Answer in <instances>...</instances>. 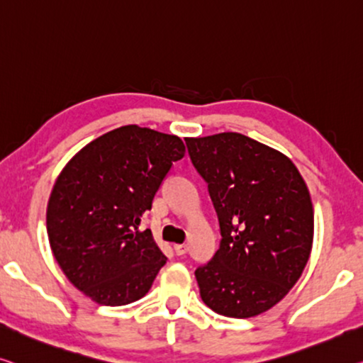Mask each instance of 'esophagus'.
<instances>
[{
    "label": "esophagus",
    "mask_w": 363,
    "mask_h": 363,
    "mask_svg": "<svg viewBox=\"0 0 363 363\" xmlns=\"http://www.w3.org/2000/svg\"><path fill=\"white\" fill-rule=\"evenodd\" d=\"M174 250H175V253L178 256H182V255H185L188 252V245L186 243H177V245H174Z\"/></svg>",
    "instance_id": "obj_1"
}]
</instances>
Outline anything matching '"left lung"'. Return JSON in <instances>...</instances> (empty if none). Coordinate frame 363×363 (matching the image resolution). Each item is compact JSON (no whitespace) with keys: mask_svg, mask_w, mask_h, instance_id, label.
<instances>
[{"mask_svg":"<svg viewBox=\"0 0 363 363\" xmlns=\"http://www.w3.org/2000/svg\"><path fill=\"white\" fill-rule=\"evenodd\" d=\"M208 183L220 245L194 271L203 302L228 318L264 313L302 276L313 245V204L287 155L240 133L186 138Z\"/></svg>","mask_w":363,"mask_h":363,"instance_id":"obj_1","label":"left lung"}]
</instances>
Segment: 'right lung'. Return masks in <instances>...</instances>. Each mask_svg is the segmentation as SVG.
I'll list each match as a JSON object with an SVG mask.
<instances>
[{"label": "right lung", "mask_w": 363, "mask_h": 363, "mask_svg": "<svg viewBox=\"0 0 363 363\" xmlns=\"http://www.w3.org/2000/svg\"><path fill=\"white\" fill-rule=\"evenodd\" d=\"M183 155L178 136L128 125L94 139L61 170L47 208L50 247L94 302L120 306L149 292L167 256L139 224Z\"/></svg>", "instance_id": "1"}]
</instances>
